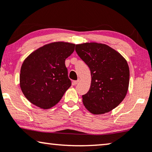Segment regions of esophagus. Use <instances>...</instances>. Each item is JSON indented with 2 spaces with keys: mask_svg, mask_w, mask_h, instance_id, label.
Returning a JSON list of instances; mask_svg holds the SVG:
<instances>
[{
  "mask_svg": "<svg viewBox=\"0 0 152 152\" xmlns=\"http://www.w3.org/2000/svg\"><path fill=\"white\" fill-rule=\"evenodd\" d=\"M79 82H80V79H78L77 80L73 81V82H72V84H73V85H76V84H77Z\"/></svg>",
  "mask_w": 152,
  "mask_h": 152,
  "instance_id": "34e87169",
  "label": "esophagus"
}]
</instances>
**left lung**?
Returning <instances> with one entry per match:
<instances>
[{"mask_svg":"<svg viewBox=\"0 0 152 152\" xmlns=\"http://www.w3.org/2000/svg\"><path fill=\"white\" fill-rule=\"evenodd\" d=\"M75 50L90 68L91 74L90 89L82 95L84 107L95 115L112 111L127 93L129 68L126 60L103 43H81L76 45Z\"/></svg>","mask_w":152,"mask_h":152,"instance_id":"8db88e82","label":"left lung"}]
</instances>
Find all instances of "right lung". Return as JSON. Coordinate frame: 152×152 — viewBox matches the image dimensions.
<instances>
[{
    "label": "right lung",
    "instance_id": "add662e5",
    "mask_svg": "<svg viewBox=\"0 0 152 152\" xmlns=\"http://www.w3.org/2000/svg\"><path fill=\"white\" fill-rule=\"evenodd\" d=\"M75 44L53 42L32 52L20 68V87L33 104L48 109L57 104L71 86L65 60Z\"/></svg>",
    "mask_w": 152,
    "mask_h": 152
}]
</instances>
